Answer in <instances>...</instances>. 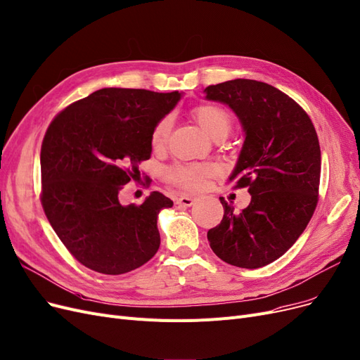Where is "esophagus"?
<instances>
[{"label":"esophagus","mask_w":360,"mask_h":360,"mask_svg":"<svg viewBox=\"0 0 360 360\" xmlns=\"http://www.w3.org/2000/svg\"><path fill=\"white\" fill-rule=\"evenodd\" d=\"M195 200H197V198L193 197V195H181L179 198H176V205L185 206V207H190V206L194 205Z\"/></svg>","instance_id":"obj_1"}]
</instances>
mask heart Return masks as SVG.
<instances>
[{
	"label": "heart",
	"instance_id": "obj_1",
	"mask_svg": "<svg viewBox=\"0 0 360 360\" xmlns=\"http://www.w3.org/2000/svg\"><path fill=\"white\" fill-rule=\"evenodd\" d=\"M194 119L212 139H224L233 127V116L228 108L219 104H201L194 108ZM172 129L170 117H163L154 124L151 131V146L154 150H163L167 146ZM212 165H174L166 170V178L174 185L186 190H198L205 185L206 178L214 175Z\"/></svg>",
	"mask_w": 360,
	"mask_h": 360
}]
</instances>
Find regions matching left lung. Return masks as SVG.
Wrapping results in <instances>:
<instances>
[{
	"mask_svg": "<svg viewBox=\"0 0 360 360\" xmlns=\"http://www.w3.org/2000/svg\"><path fill=\"white\" fill-rule=\"evenodd\" d=\"M205 92L207 100L229 105L243 124L245 139L228 181L252 194L240 213L219 198L225 213L207 240L214 255L233 266H266L302 236L316 209L321 148L315 127L299 104L269 84L233 79Z\"/></svg>",
	"mask_w": 360,
	"mask_h": 360,
	"instance_id": "left-lung-1",
	"label": "left lung"
}]
</instances>
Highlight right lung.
Instances as JSON below:
<instances>
[{
	"mask_svg": "<svg viewBox=\"0 0 360 360\" xmlns=\"http://www.w3.org/2000/svg\"><path fill=\"white\" fill-rule=\"evenodd\" d=\"M182 94L103 88L68 105L41 147V202L53 229L84 266L105 275L131 272L160 247L158 216L174 201L153 191L123 206L122 185L139 179L151 155V131Z\"/></svg>",
	"mask_w": 360,
	"mask_h": 360,
	"instance_id": "obj_1",
	"label": "right lung"
}]
</instances>
